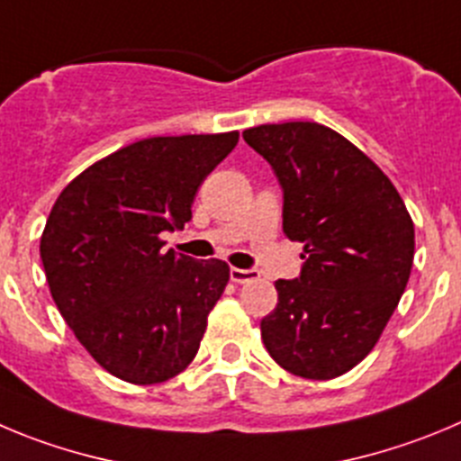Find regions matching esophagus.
Returning a JSON list of instances; mask_svg holds the SVG:
<instances>
[{
    "instance_id": "obj_1",
    "label": "esophagus",
    "mask_w": 461,
    "mask_h": 461,
    "mask_svg": "<svg viewBox=\"0 0 461 461\" xmlns=\"http://www.w3.org/2000/svg\"><path fill=\"white\" fill-rule=\"evenodd\" d=\"M260 276L258 269H240V267H230V281L233 283H247V281H256Z\"/></svg>"
}]
</instances>
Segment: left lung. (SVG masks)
Returning a JSON list of instances; mask_svg holds the SVG:
<instances>
[{
  "instance_id": "1",
  "label": "left lung",
  "mask_w": 461,
  "mask_h": 461,
  "mask_svg": "<svg viewBox=\"0 0 461 461\" xmlns=\"http://www.w3.org/2000/svg\"><path fill=\"white\" fill-rule=\"evenodd\" d=\"M283 189V233L303 242V267L278 278L260 322L269 357L288 373L333 379L368 357L413 265V221L382 168L320 123L244 130Z\"/></svg>"
}]
</instances>
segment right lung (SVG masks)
Wrapping results in <instances>:
<instances>
[{
	"label": "right lung",
	"instance_id": "right-lung-1",
	"mask_svg": "<svg viewBox=\"0 0 461 461\" xmlns=\"http://www.w3.org/2000/svg\"><path fill=\"white\" fill-rule=\"evenodd\" d=\"M238 137L143 139L59 194L41 238L50 293L79 343L113 377L159 384L196 357L228 265L164 251L159 235L192 219L198 187Z\"/></svg>",
	"mask_w": 461,
	"mask_h": 461
}]
</instances>
